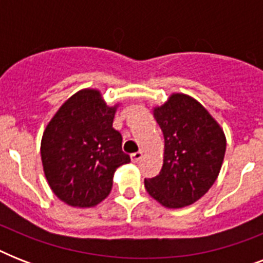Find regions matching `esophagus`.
Masks as SVG:
<instances>
[{
    "label": "esophagus",
    "mask_w": 263,
    "mask_h": 263,
    "mask_svg": "<svg viewBox=\"0 0 263 263\" xmlns=\"http://www.w3.org/2000/svg\"><path fill=\"white\" fill-rule=\"evenodd\" d=\"M142 156H143V154H142V152H136V153H134V154H131L132 162H138V161H140Z\"/></svg>",
    "instance_id": "obj_1"
}]
</instances>
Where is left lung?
Segmentation results:
<instances>
[{"instance_id":"left-lung-1","label":"left lung","mask_w":263,"mask_h":263,"mask_svg":"<svg viewBox=\"0 0 263 263\" xmlns=\"http://www.w3.org/2000/svg\"><path fill=\"white\" fill-rule=\"evenodd\" d=\"M154 117L164 134V164L160 175L144 179L146 191L165 208L192 204L220 173L224 131L198 101L184 94H173L156 107Z\"/></svg>"}]
</instances>
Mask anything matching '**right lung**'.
<instances>
[{
	"label": "right lung",
	"instance_id": "add662e5",
	"mask_svg": "<svg viewBox=\"0 0 263 263\" xmlns=\"http://www.w3.org/2000/svg\"><path fill=\"white\" fill-rule=\"evenodd\" d=\"M116 106L97 90L72 95L47 124L41 156L47 183L65 203L91 208L109 195L113 173L131 162L113 128Z\"/></svg>",
	"mask_w": 263,
	"mask_h": 263
}]
</instances>
